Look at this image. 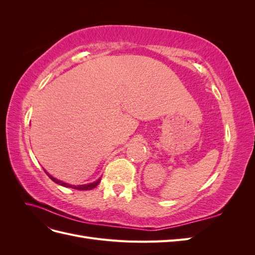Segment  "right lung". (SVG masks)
<instances>
[{
	"label": "right lung",
	"mask_w": 255,
	"mask_h": 255,
	"mask_svg": "<svg viewBox=\"0 0 255 255\" xmlns=\"http://www.w3.org/2000/svg\"><path fill=\"white\" fill-rule=\"evenodd\" d=\"M44 172L47 173V175L50 177V179H51L53 182H55L56 184L61 185V186H64V187H69V188H73V189H78V190H89V189L95 188V187L97 186V185L99 184L100 180H101V177H100V179H98L97 181L92 182V183H89V184H84V185H72V184H68V183H65V182H63V181H59V180L55 179V177H53L50 173H48V172L45 171V170H44Z\"/></svg>",
	"instance_id": "obj_1"
}]
</instances>
